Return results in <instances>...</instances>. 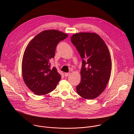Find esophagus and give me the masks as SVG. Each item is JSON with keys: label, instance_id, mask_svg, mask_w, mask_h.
<instances>
[{"label": "esophagus", "instance_id": "1", "mask_svg": "<svg viewBox=\"0 0 134 134\" xmlns=\"http://www.w3.org/2000/svg\"><path fill=\"white\" fill-rule=\"evenodd\" d=\"M69 75H70V72H66L65 74V76H66V77H67V76H68Z\"/></svg>", "mask_w": 134, "mask_h": 134}]
</instances>
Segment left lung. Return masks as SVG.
Segmentation results:
<instances>
[{
	"instance_id": "8db88e82",
	"label": "left lung",
	"mask_w": 134,
	"mask_h": 134,
	"mask_svg": "<svg viewBox=\"0 0 134 134\" xmlns=\"http://www.w3.org/2000/svg\"><path fill=\"white\" fill-rule=\"evenodd\" d=\"M71 41L82 58L81 81L76 86L77 93L84 99H94L104 91L110 79L112 62L109 51L95 33H75Z\"/></svg>"
}]
</instances>
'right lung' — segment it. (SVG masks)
<instances>
[{
  "instance_id": "add662e5",
  "label": "right lung",
  "mask_w": 134,
  "mask_h": 134,
  "mask_svg": "<svg viewBox=\"0 0 134 134\" xmlns=\"http://www.w3.org/2000/svg\"><path fill=\"white\" fill-rule=\"evenodd\" d=\"M68 34L55 30L43 31L29 43L24 52L22 71L23 80L34 94H47L53 91L61 79L50 60L54 57L57 45Z\"/></svg>"
}]
</instances>
